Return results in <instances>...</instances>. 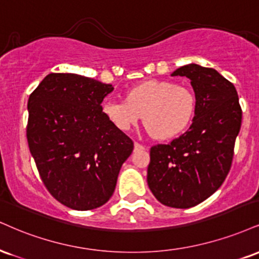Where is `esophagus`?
Segmentation results:
<instances>
[{
	"label": "esophagus",
	"mask_w": 259,
	"mask_h": 259,
	"mask_svg": "<svg viewBox=\"0 0 259 259\" xmlns=\"http://www.w3.org/2000/svg\"><path fill=\"white\" fill-rule=\"evenodd\" d=\"M135 151H143V149H145V146L143 145H141V143H139V142H135Z\"/></svg>",
	"instance_id": "1"
}]
</instances>
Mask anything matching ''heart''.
<instances>
[{
  "instance_id": "heart-1",
  "label": "heart",
  "mask_w": 259,
  "mask_h": 259,
  "mask_svg": "<svg viewBox=\"0 0 259 259\" xmlns=\"http://www.w3.org/2000/svg\"><path fill=\"white\" fill-rule=\"evenodd\" d=\"M101 111L120 132H129L142 116L149 134L166 140L189 125L195 112V96L187 87L169 80H145L127 90L125 101L106 100Z\"/></svg>"
}]
</instances>
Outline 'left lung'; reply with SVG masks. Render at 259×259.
Instances as JSON below:
<instances>
[{"instance_id": "left-lung-1", "label": "left lung", "mask_w": 259, "mask_h": 259, "mask_svg": "<svg viewBox=\"0 0 259 259\" xmlns=\"http://www.w3.org/2000/svg\"><path fill=\"white\" fill-rule=\"evenodd\" d=\"M171 76L191 79L194 118L180 138L151 147L147 182L163 205L188 208L211 197L228 175L242 111L234 84L213 68L189 64Z\"/></svg>"}]
</instances>
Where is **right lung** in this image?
I'll return each mask as SVG.
<instances>
[{"mask_svg": "<svg viewBox=\"0 0 259 259\" xmlns=\"http://www.w3.org/2000/svg\"><path fill=\"white\" fill-rule=\"evenodd\" d=\"M112 84L74 73H51L31 93L26 138L46 188L73 210L110 200L133 140L102 114Z\"/></svg>", "mask_w": 259, "mask_h": 259, "instance_id": "1", "label": "right lung"}]
</instances>
